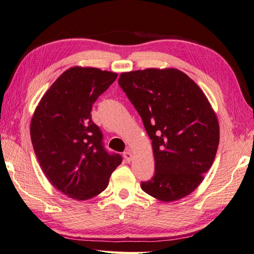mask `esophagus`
Wrapping results in <instances>:
<instances>
[{
	"mask_svg": "<svg viewBox=\"0 0 254 254\" xmlns=\"http://www.w3.org/2000/svg\"><path fill=\"white\" fill-rule=\"evenodd\" d=\"M124 157H125V159H126V161H127V162H130L131 160H132V158H133L132 153H131L130 151H126L125 153H124Z\"/></svg>",
	"mask_w": 254,
	"mask_h": 254,
	"instance_id": "obj_1",
	"label": "esophagus"
}]
</instances>
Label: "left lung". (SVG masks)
I'll use <instances>...</instances> for the list:
<instances>
[{"instance_id":"left-lung-1","label":"left lung","mask_w":254,"mask_h":254,"mask_svg":"<svg viewBox=\"0 0 254 254\" xmlns=\"http://www.w3.org/2000/svg\"><path fill=\"white\" fill-rule=\"evenodd\" d=\"M121 87L152 140L154 175L143 192L169 203L203 182L219 144V123L200 87L175 68L123 72Z\"/></svg>"}]
</instances>
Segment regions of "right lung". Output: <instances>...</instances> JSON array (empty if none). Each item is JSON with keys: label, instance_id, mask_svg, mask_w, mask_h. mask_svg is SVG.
Instances as JSON below:
<instances>
[{"label": "right lung", "instance_id": "1", "mask_svg": "<svg viewBox=\"0 0 254 254\" xmlns=\"http://www.w3.org/2000/svg\"><path fill=\"white\" fill-rule=\"evenodd\" d=\"M117 73L93 66L65 70L36 106L30 138L45 177L70 198L86 200L104 190L122 163L108 154L102 132L92 122V105Z\"/></svg>", "mask_w": 254, "mask_h": 254}]
</instances>
